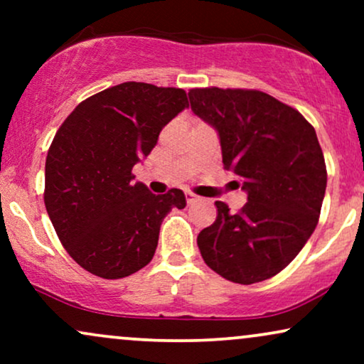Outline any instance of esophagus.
<instances>
[{"label": "esophagus", "instance_id": "34e87169", "mask_svg": "<svg viewBox=\"0 0 364 364\" xmlns=\"http://www.w3.org/2000/svg\"><path fill=\"white\" fill-rule=\"evenodd\" d=\"M185 196H186V202H188V203H190V205H191V203L198 202V200H200V196H196L195 193H191V191H186V193H185Z\"/></svg>", "mask_w": 364, "mask_h": 364}]
</instances>
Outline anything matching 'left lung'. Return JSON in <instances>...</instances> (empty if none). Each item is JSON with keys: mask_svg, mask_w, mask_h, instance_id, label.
<instances>
[{"mask_svg": "<svg viewBox=\"0 0 364 364\" xmlns=\"http://www.w3.org/2000/svg\"><path fill=\"white\" fill-rule=\"evenodd\" d=\"M188 95L191 111L219 133L224 169L248 193L237 212L215 202V223L196 237L202 258L231 282L274 277L318 224L327 168L315 128L260 90L208 87Z\"/></svg>", "mask_w": 364, "mask_h": 364, "instance_id": "8db88e82", "label": "left lung"}]
</instances>
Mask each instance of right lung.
Here are the masks:
<instances>
[{
  "mask_svg": "<svg viewBox=\"0 0 364 364\" xmlns=\"http://www.w3.org/2000/svg\"><path fill=\"white\" fill-rule=\"evenodd\" d=\"M185 107L183 89L124 82L78 104L54 135L46 157V210L87 272L102 279L139 272L156 253L164 217L186 207L181 190L154 195L132 173Z\"/></svg>",
  "mask_w": 364,
  "mask_h": 364,
  "instance_id": "obj_1",
  "label": "right lung"
}]
</instances>
